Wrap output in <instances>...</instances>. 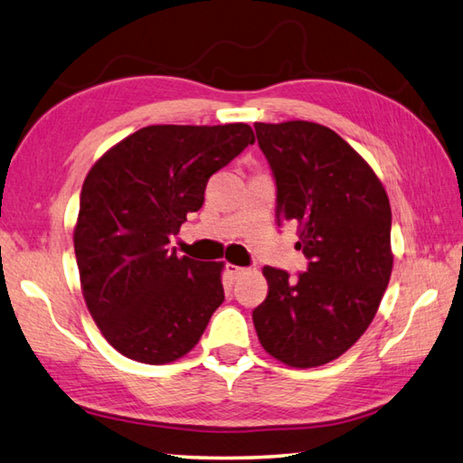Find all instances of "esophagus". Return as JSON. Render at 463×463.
<instances>
[{"instance_id": "esophagus-1", "label": "esophagus", "mask_w": 463, "mask_h": 463, "mask_svg": "<svg viewBox=\"0 0 463 463\" xmlns=\"http://www.w3.org/2000/svg\"><path fill=\"white\" fill-rule=\"evenodd\" d=\"M225 272H228L232 278H240L243 272H246V268H240V266L228 264V266H225Z\"/></svg>"}]
</instances>
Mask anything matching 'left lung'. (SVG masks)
Instances as JSON below:
<instances>
[{
  "label": "left lung",
  "mask_w": 463,
  "mask_h": 463,
  "mask_svg": "<svg viewBox=\"0 0 463 463\" xmlns=\"http://www.w3.org/2000/svg\"><path fill=\"white\" fill-rule=\"evenodd\" d=\"M276 181L278 225L298 223L307 272L266 266V300L254 308L261 346L308 369L348 351L377 314L393 268L385 189L345 138L308 120L256 123Z\"/></svg>",
  "instance_id": "left-lung-1"
}]
</instances>
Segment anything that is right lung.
Instances as JSON below:
<instances>
[{
    "label": "right lung",
    "instance_id": "right-lung-1",
    "mask_svg": "<svg viewBox=\"0 0 463 463\" xmlns=\"http://www.w3.org/2000/svg\"><path fill=\"white\" fill-rule=\"evenodd\" d=\"M254 130L153 125L102 155L84 179L74 230L82 292L96 326L128 359L163 364L197 345L223 302L222 264L169 246L205 202L215 171Z\"/></svg>",
    "mask_w": 463,
    "mask_h": 463
}]
</instances>
